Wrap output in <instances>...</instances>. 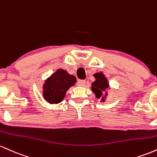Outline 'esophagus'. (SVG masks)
<instances>
[{"mask_svg": "<svg viewBox=\"0 0 157 157\" xmlns=\"http://www.w3.org/2000/svg\"><path fill=\"white\" fill-rule=\"evenodd\" d=\"M86 83L85 80H78V82H77V85L78 86H81V87H83L84 86V84Z\"/></svg>", "mask_w": 157, "mask_h": 157, "instance_id": "esophagus-1", "label": "esophagus"}]
</instances>
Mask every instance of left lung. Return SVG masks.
<instances>
[{
	"label": "left lung",
	"mask_w": 157,
	"mask_h": 157,
	"mask_svg": "<svg viewBox=\"0 0 157 157\" xmlns=\"http://www.w3.org/2000/svg\"><path fill=\"white\" fill-rule=\"evenodd\" d=\"M93 76L96 78V81L92 83V87H91L92 91L96 94V98H101V101H104L105 98V96L107 95V93H105V96H104L103 93L109 87V84L107 82L106 77L101 72L94 74Z\"/></svg>",
	"instance_id": "8db88e82"
}]
</instances>
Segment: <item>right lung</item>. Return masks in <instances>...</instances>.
Returning <instances> with one entry per match:
<instances>
[{"mask_svg": "<svg viewBox=\"0 0 157 157\" xmlns=\"http://www.w3.org/2000/svg\"><path fill=\"white\" fill-rule=\"evenodd\" d=\"M75 82L76 78L74 75H70L66 70L59 69L44 84V98L50 104L60 103L64 99L67 90Z\"/></svg>", "mask_w": 157, "mask_h": 157, "instance_id": "1", "label": "right lung"}]
</instances>
